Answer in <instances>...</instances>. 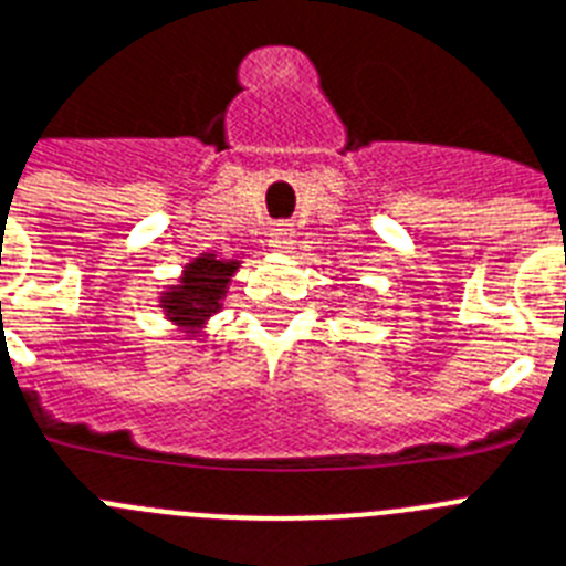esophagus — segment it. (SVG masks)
I'll return each mask as SVG.
<instances>
[{"instance_id": "obj_1", "label": "esophagus", "mask_w": 566, "mask_h": 566, "mask_svg": "<svg viewBox=\"0 0 566 566\" xmlns=\"http://www.w3.org/2000/svg\"><path fill=\"white\" fill-rule=\"evenodd\" d=\"M268 244H270V250H276V253H287V250L293 248V228H287V224H279V228L270 233Z\"/></svg>"}]
</instances>
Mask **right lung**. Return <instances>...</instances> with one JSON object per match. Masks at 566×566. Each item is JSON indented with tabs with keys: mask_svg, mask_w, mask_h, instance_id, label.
Instances as JSON below:
<instances>
[{
	"mask_svg": "<svg viewBox=\"0 0 566 566\" xmlns=\"http://www.w3.org/2000/svg\"><path fill=\"white\" fill-rule=\"evenodd\" d=\"M239 270V262L216 259V253H201L199 259L185 268L179 284L161 293V311L170 322L181 324L185 331H196L219 313L222 298L228 293L230 276Z\"/></svg>",
	"mask_w": 566,
	"mask_h": 566,
	"instance_id": "right-lung-1",
	"label": "right lung"
}]
</instances>
